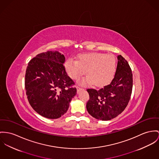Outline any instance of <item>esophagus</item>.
Listing matches in <instances>:
<instances>
[{
	"label": "esophagus",
	"mask_w": 159,
	"mask_h": 159,
	"mask_svg": "<svg viewBox=\"0 0 159 159\" xmlns=\"http://www.w3.org/2000/svg\"><path fill=\"white\" fill-rule=\"evenodd\" d=\"M76 88H77V92H79L80 89H82V88H80V87H79V86H77L76 87Z\"/></svg>",
	"instance_id": "esophagus-1"
}]
</instances>
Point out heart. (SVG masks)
I'll list each match as a JSON object with an SVG mask.
<instances>
[{
    "label": "heart",
    "mask_w": 159,
    "mask_h": 159,
    "mask_svg": "<svg viewBox=\"0 0 159 159\" xmlns=\"http://www.w3.org/2000/svg\"><path fill=\"white\" fill-rule=\"evenodd\" d=\"M68 75L74 80H78L86 73L85 78L79 80L83 85L93 83L97 86H103L111 81L116 73V61L114 56L100 52L80 54L77 61L68 60L65 63Z\"/></svg>",
    "instance_id": "obj_1"
}]
</instances>
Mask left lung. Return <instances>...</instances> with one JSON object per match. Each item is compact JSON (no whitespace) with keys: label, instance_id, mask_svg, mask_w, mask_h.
I'll list each match as a JSON object with an SVG mask.
<instances>
[{"label":"left lung","instance_id":"obj_1","mask_svg":"<svg viewBox=\"0 0 159 159\" xmlns=\"http://www.w3.org/2000/svg\"><path fill=\"white\" fill-rule=\"evenodd\" d=\"M114 77L109 85L96 90L87 89L89 99L86 109L93 117L110 120L121 114L130 100L133 89V74L128 63L121 55L117 56Z\"/></svg>","mask_w":159,"mask_h":159}]
</instances>
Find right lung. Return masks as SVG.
I'll return each instance as SVG.
<instances>
[{"instance_id": "add662e5", "label": "right lung", "mask_w": 159, "mask_h": 159, "mask_svg": "<svg viewBox=\"0 0 159 159\" xmlns=\"http://www.w3.org/2000/svg\"><path fill=\"white\" fill-rule=\"evenodd\" d=\"M65 61L59 52L48 51L37 54L26 68L25 86L28 102L39 114L50 119L66 113L77 94L63 66Z\"/></svg>"}]
</instances>
